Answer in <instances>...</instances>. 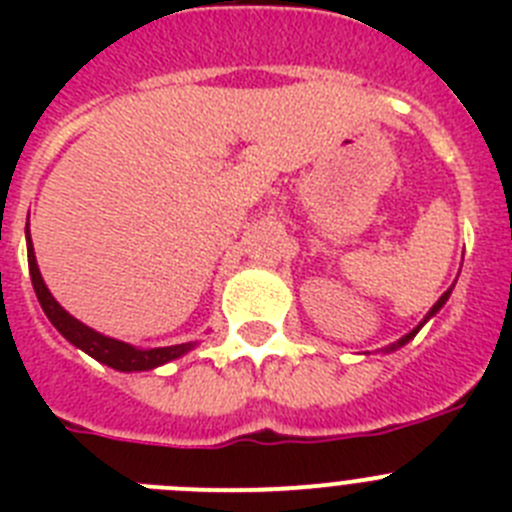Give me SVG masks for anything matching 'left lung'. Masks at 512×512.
I'll list each match as a JSON object with an SVG mask.
<instances>
[{
  "label": "left lung",
  "mask_w": 512,
  "mask_h": 512,
  "mask_svg": "<svg viewBox=\"0 0 512 512\" xmlns=\"http://www.w3.org/2000/svg\"><path fill=\"white\" fill-rule=\"evenodd\" d=\"M449 295H451V289H449V292H443V295H441V297H438V302H436V305H433V307H431V310H428V315H425V320H431V318H433V315H436V312H438V310H441V307H443V305H446V300H449ZM425 320H423V323H425ZM423 323H420V325H418V328H415V330H410L408 336H402V338H400V341H397V343H392V346H390V351H392V348H400V346H405V343H408V341H410V338H413V336H415V333H418V330H420V328H423Z\"/></svg>",
  "instance_id": "1"
}]
</instances>
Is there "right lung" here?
Returning a JSON list of instances; mask_svg holds the SVG:
<instances>
[{"mask_svg":"<svg viewBox=\"0 0 512 512\" xmlns=\"http://www.w3.org/2000/svg\"><path fill=\"white\" fill-rule=\"evenodd\" d=\"M27 233V264H30V279H33V289L38 295L40 307L48 315L56 330L69 343H74L76 348H81L84 354H89L92 359H97L99 364H107L117 372H148V369H156V366L166 364V361H174L179 356H184L187 351H192L197 343H179V346H161V348H135L130 343L115 341V338H107L97 330H92L89 325H84L81 320H76L74 315L63 310L56 302V297L48 292L43 277H40L38 261H35L33 241H30V230Z\"/></svg>","mask_w":512,"mask_h":512,"instance_id":"add662e5","label":"right lung"}]
</instances>
